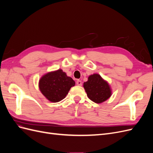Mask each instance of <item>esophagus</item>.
<instances>
[{"instance_id":"obj_1","label":"esophagus","mask_w":153,"mask_h":153,"mask_svg":"<svg viewBox=\"0 0 153 153\" xmlns=\"http://www.w3.org/2000/svg\"><path fill=\"white\" fill-rule=\"evenodd\" d=\"M76 84H77V85H78V86H81L82 85V82L80 80H77L76 81Z\"/></svg>"}]
</instances>
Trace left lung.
<instances>
[{"instance_id": "1", "label": "left lung", "mask_w": 153, "mask_h": 153, "mask_svg": "<svg viewBox=\"0 0 153 153\" xmlns=\"http://www.w3.org/2000/svg\"><path fill=\"white\" fill-rule=\"evenodd\" d=\"M83 87L88 97L97 103L106 101L112 95V90L109 83L98 74H93L83 83Z\"/></svg>"}]
</instances>
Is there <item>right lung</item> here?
<instances>
[{
	"mask_svg": "<svg viewBox=\"0 0 153 153\" xmlns=\"http://www.w3.org/2000/svg\"><path fill=\"white\" fill-rule=\"evenodd\" d=\"M75 85V81L62 69L45 74L39 81L42 94L51 102H60L65 98L71 87Z\"/></svg>",
	"mask_w": 153,
	"mask_h": 153,
	"instance_id": "1",
	"label": "right lung"
}]
</instances>
